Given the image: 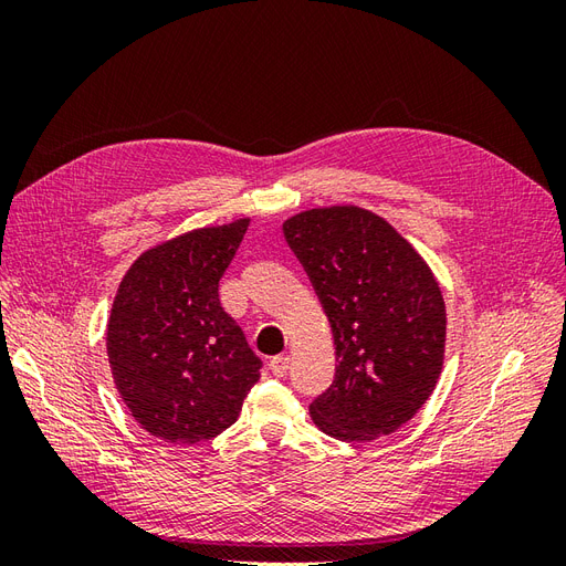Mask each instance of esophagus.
<instances>
[{"instance_id": "obj_1", "label": "esophagus", "mask_w": 566, "mask_h": 566, "mask_svg": "<svg viewBox=\"0 0 566 566\" xmlns=\"http://www.w3.org/2000/svg\"><path fill=\"white\" fill-rule=\"evenodd\" d=\"M269 368H271V373L276 375V378H283V375L287 373V368H290V356L287 354H281V356H273L271 361H269Z\"/></svg>"}]
</instances>
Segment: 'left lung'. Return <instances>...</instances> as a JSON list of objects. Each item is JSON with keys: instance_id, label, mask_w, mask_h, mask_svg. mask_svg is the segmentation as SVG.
Instances as JSON below:
<instances>
[{"instance_id": "1", "label": "left lung", "mask_w": 566, "mask_h": 566, "mask_svg": "<svg viewBox=\"0 0 566 566\" xmlns=\"http://www.w3.org/2000/svg\"><path fill=\"white\" fill-rule=\"evenodd\" d=\"M335 339V380L310 406L321 432L364 443L413 418L437 387L447 304L432 269L389 221L356 205L283 224Z\"/></svg>"}]
</instances>
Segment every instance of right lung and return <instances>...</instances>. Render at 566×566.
Returning <instances> with one entry per match:
<instances>
[{
    "mask_svg": "<svg viewBox=\"0 0 566 566\" xmlns=\"http://www.w3.org/2000/svg\"><path fill=\"white\" fill-rule=\"evenodd\" d=\"M250 219L196 229L146 250L108 318L113 380L146 432L169 443L221 434L241 416L262 361L219 302Z\"/></svg>",
    "mask_w": 566,
    "mask_h": 566,
    "instance_id": "1",
    "label": "right lung"
}]
</instances>
